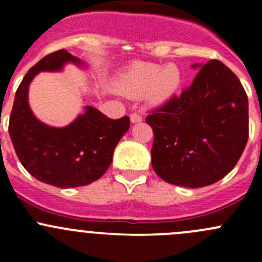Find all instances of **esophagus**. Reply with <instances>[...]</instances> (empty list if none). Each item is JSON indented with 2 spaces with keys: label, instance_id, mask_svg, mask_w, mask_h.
<instances>
[{
  "label": "esophagus",
  "instance_id": "1",
  "mask_svg": "<svg viewBox=\"0 0 262 262\" xmlns=\"http://www.w3.org/2000/svg\"><path fill=\"white\" fill-rule=\"evenodd\" d=\"M130 121L133 124L141 123V121H142V116L139 115V114H137V113H133V114H130Z\"/></svg>",
  "mask_w": 262,
  "mask_h": 262
}]
</instances>
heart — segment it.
Listing matches in <instances>:
<instances>
[{"label": "heart", "instance_id": "obj_1", "mask_svg": "<svg viewBox=\"0 0 262 262\" xmlns=\"http://www.w3.org/2000/svg\"><path fill=\"white\" fill-rule=\"evenodd\" d=\"M181 72L172 63L161 67L150 62H134L116 78V89L128 96H141L150 105L165 104L178 92Z\"/></svg>", "mask_w": 262, "mask_h": 262}]
</instances>
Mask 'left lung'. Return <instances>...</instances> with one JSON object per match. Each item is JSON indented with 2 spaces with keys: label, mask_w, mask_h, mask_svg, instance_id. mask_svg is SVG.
I'll list each match as a JSON object with an SVG mask.
<instances>
[{
  "label": "left lung",
  "mask_w": 262,
  "mask_h": 262,
  "mask_svg": "<svg viewBox=\"0 0 262 262\" xmlns=\"http://www.w3.org/2000/svg\"><path fill=\"white\" fill-rule=\"evenodd\" d=\"M199 73L146 121L153 129L152 167L162 180L203 187L223 179L248 139V100L237 76L213 59L192 64Z\"/></svg>",
  "instance_id": "obj_1"
}]
</instances>
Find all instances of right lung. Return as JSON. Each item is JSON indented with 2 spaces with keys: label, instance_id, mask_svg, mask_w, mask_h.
<instances>
[{
  "label": "right lung",
  "instance_id": "right-lung-1",
  "mask_svg": "<svg viewBox=\"0 0 262 262\" xmlns=\"http://www.w3.org/2000/svg\"><path fill=\"white\" fill-rule=\"evenodd\" d=\"M68 63L86 67L66 49L47 55L29 70L15 95L9 133L21 165L39 181L53 186H84L101 178L112 165L129 118L109 119L92 106H84L68 125L57 128L39 120L29 105V86L39 72H59Z\"/></svg>",
  "mask_w": 262,
  "mask_h": 262
}]
</instances>
